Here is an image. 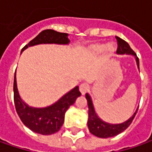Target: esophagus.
I'll return each mask as SVG.
<instances>
[{"mask_svg": "<svg viewBox=\"0 0 152 152\" xmlns=\"http://www.w3.org/2000/svg\"><path fill=\"white\" fill-rule=\"evenodd\" d=\"M88 91H89V86H88V84H86V83H82V84L80 85V91H81V93H82L83 95H84Z\"/></svg>", "mask_w": 152, "mask_h": 152, "instance_id": "34e87169", "label": "esophagus"}]
</instances>
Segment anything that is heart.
<instances>
[{
  "label": "heart",
  "instance_id": "b5f03b06",
  "mask_svg": "<svg viewBox=\"0 0 152 152\" xmlns=\"http://www.w3.org/2000/svg\"><path fill=\"white\" fill-rule=\"evenodd\" d=\"M115 50H116V47L112 43H109L107 45L102 44V43H96L89 46V52L91 53L92 54H99L102 53L103 51H106L109 55H112L113 54Z\"/></svg>",
  "mask_w": 152,
  "mask_h": 152
}]
</instances>
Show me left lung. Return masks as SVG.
<instances>
[{
	"instance_id": "1",
	"label": "left lung",
	"mask_w": 152,
	"mask_h": 152,
	"mask_svg": "<svg viewBox=\"0 0 152 152\" xmlns=\"http://www.w3.org/2000/svg\"><path fill=\"white\" fill-rule=\"evenodd\" d=\"M117 41H118V49H117V53L123 55V54H129V55H133L136 59L137 61V65L138 69H139V59L137 58V54L135 53V52L130 48L129 45L123 39H121V38L117 37ZM85 98L87 99V104H88V108H89V118H88V128L90 132L100 138H108V137H113L119 135L120 133L123 132L126 129H128V127L131 124L133 119L135 118V115L137 114V109L136 112L133 113V115L128 119L126 121L122 122V123H119V124H111L104 121L102 119H100L99 117V115L97 114L94 106L92 103V99L91 97L89 95V93H86Z\"/></svg>"
}]
</instances>
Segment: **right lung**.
Masks as SVG:
<instances>
[{
	"label": "right lung",
	"instance_id": "add662e5",
	"mask_svg": "<svg viewBox=\"0 0 152 152\" xmlns=\"http://www.w3.org/2000/svg\"><path fill=\"white\" fill-rule=\"evenodd\" d=\"M40 44L69 45V34L55 31L53 30L42 31L36 38L29 42L22 51L28 47ZM81 96L79 87L76 86L64 94L55 103L46 107H32L26 104L21 98L16 83V72L14 78V102L16 113L22 122L31 131L41 135H52L60 130L63 122L65 113Z\"/></svg>",
	"mask_w": 152,
	"mask_h": 152
}]
</instances>
